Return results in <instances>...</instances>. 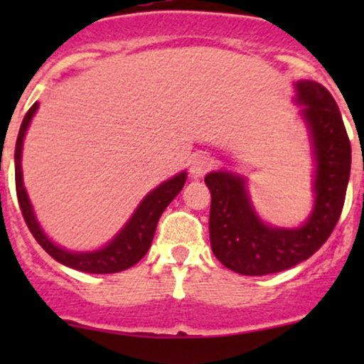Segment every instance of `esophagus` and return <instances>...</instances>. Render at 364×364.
<instances>
[{
  "mask_svg": "<svg viewBox=\"0 0 364 364\" xmlns=\"http://www.w3.org/2000/svg\"><path fill=\"white\" fill-rule=\"evenodd\" d=\"M213 167V160L205 155H196L190 161V176L193 179L203 178L205 172Z\"/></svg>",
  "mask_w": 364,
  "mask_h": 364,
  "instance_id": "obj_1",
  "label": "esophagus"
}]
</instances>
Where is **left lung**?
I'll list each match as a JSON object with an SVG mask.
<instances>
[{
    "instance_id": "obj_1",
    "label": "left lung",
    "mask_w": 364,
    "mask_h": 364,
    "mask_svg": "<svg viewBox=\"0 0 364 364\" xmlns=\"http://www.w3.org/2000/svg\"><path fill=\"white\" fill-rule=\"evenodd\" d=\"M297 102L314 146L315 205L297 229L269 227L257 216L247 181L232 172H209V240L216 259L247 277L280 273L314 255L338 223L350 176V141L335 98L315 80L296 84Z\"/></svg>"
}]
</instances>
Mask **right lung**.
Wrapping results in <instances>:
<instances>
[{"label":"right lung","instance_id":"add662e5","mask_svg":"<svg viewBox=\"0 0 364 364\" xmlns=\"http://www.w3.org/2000/svg\"><path fill=\"white\" fill-rule=\"evenodd\" d=\"M36 109H38V102L31 105L28 112H26L23 124H21L19 135H17L16 142V190H17V200H19L21 211H23L24 222L28 229L31 230L33 237L38 241L40 247L43 248L54 260L65 264V266L72 267V269L84 271V273L93 274H109V273H119V271L128 269V267L135 266L146 252L151 247L153 236H155L156 223H159L161 213L165 211L168 204L172 203L176 196L181 192L186 181V172L174 176L168 181H164L160 186H156L153 192H149L144 197L132 218L128 220L127 225L119 230L116 237L107 245V247L100 248L95 252H68L63 248L56 247L49 237L43 234L40 229L38 222L33 213L31 203L26 193L24 183H23V171H21V155H23V141L26 130L29 127V121L35 116Z\"/></svg>","mask_w":364,"mask_h":364}]
</instances>
